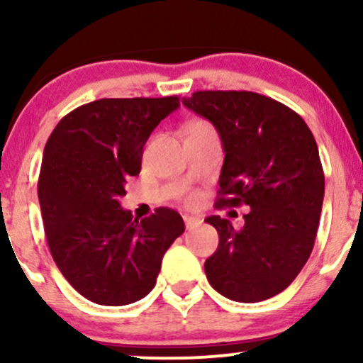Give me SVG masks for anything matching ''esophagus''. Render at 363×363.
<instances>
[{
	"label": "esophagus",
	"mask_w": 363,
	"mask_h": 363,
	"mask_svg": "<svg viewBox=\"0 0 363 363\" xmlns=\"http://www.w3.org/2000/svg\"><path fill=\"white\" fill-rule=\"evenodd\" d=\"M203 220L198 218V216H193V215H184V223H186V228L187 230H191V228L198 227V225H201Z\"/></svg>",
	"instance_id": "esophagus-1"
}]
</instances>
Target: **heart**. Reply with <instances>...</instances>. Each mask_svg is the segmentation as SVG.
Listing matches in <instances>:
<instances>
[{
    "label": "heart",
    "mask_w": 363,
    "mask_h": 363,
    "mask_svg": "<svg viewBox=\"0 0 363 363\" xmlns=\"http://www.w3.org/2000/svg\"><path fill=\"white\" fill-rule=\"evenodd\" d=\"M196 128H210V124L203 123V121H198V123H193L189 126V129H196Z\"/></svg>",
    "instance_id": "1"
}]
</instances>
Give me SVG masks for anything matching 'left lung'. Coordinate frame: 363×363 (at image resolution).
<instances>
[{
	"instance_id": "obj_1",
	"label": "left lung",
	"mask_w": 363,
	"mask_h": 363,
	"mask_svg": "<svg viewBox=\"0 0 363 363\" xmlns=\"http://www.w3.org/2000/svg\"><path fill=\"white\" fill-rule=\"evenodd\" d=\"M182 104L222 138L215 206H249L239 230L218 215L205 220L218 232V249L205 261L208 281L235 302L272 298L314 247L324 199L318 143L297 112L254 91H194Z\"/></svg>"
}]
</instances>
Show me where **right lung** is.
<instances>
[{
	"mask_svg": "<svg viewBox=\"0 0 363 363\" xmlns=\"http://www.w3.org/2000/svg\"><path fill=\"white\" fill-rule=\"evenodd\" d=\"M179 97L101 99L66 114L45 143L39 194L49 251L78 294L128 306L152 291L162 257L184 232L177 211L133 218L119 205L143 147Z\"/></svg>",
	"mask_w": 363,
	"mask_h": 363,
	"instance_id": "add662e5",
	"label": "right lung"
}]
</instances>
